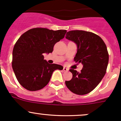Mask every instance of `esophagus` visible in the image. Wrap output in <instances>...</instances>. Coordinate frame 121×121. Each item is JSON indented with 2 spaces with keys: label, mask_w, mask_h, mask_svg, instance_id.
I'll list each match as a JSON object with an SVG mask.
<instances>
[{
  "label": "esophagus",
  "mask_w": 121,
  "mask_h": 121,
  "mask_svg": "<svg viewBox=\"0 0 121 121\" xmlns=\"http://www.w3.org/2000/svg\"><path fill=\"white\" fill-rule=\"evenodd\" d=\"M63 71H64V72H66V71H69V69H68L66 68L65 67H63Z\"/></svg>",
  "instance_id": "1"
}]
</instances>
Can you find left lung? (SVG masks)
I'll use <instances>...</instances> for the list:
<instances>
[{
    "label": "left lung",
    "mask_w": 121,
    "mask_h": 121,
    "mask_svg": "<svg viewBox=\"0 0 121 121\" xmlns=\"http://www.w3.org/2000/svg\"><path fill=\"white\" fill-rule=\"evenodd\" d=\"M66 39L76 44L77 51L74 59L83 65L80 73L70 70L73 77L65 81L66 85L77 95L87 94L97 86L106 74L108 63L107 47L100 37L84 30L69 31Z\"/></svg>",
    "instance_id": "8db88e82"
}]
</instances>
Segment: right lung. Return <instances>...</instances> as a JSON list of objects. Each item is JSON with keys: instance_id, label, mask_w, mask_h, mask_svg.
<instances>
[{"instance_id": "obj_1", "label": "right lung", "mask_w": 121, "mask_h": 121, "mask_svg": "<svg viewBox=\"0 0 121 121\" xmlns=\"http://www.w3.org/2000/svg\"><path fill=\"white\" fill-rule=\"evenodd\" d=\"M66 30H52L33 28L22 35L13 51V69L19 84L30 91L46 86L55 70L63 66L50 64L44 59L43 54L53 51L54 45L64 38Z\"/></svg>"}]
</instances>
